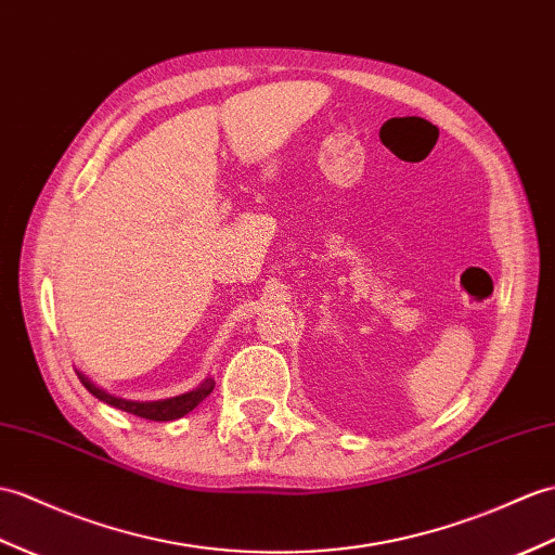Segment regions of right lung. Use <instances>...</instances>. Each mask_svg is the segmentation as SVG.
I'll list each match as a JSON object with an SVG mask.
<instances>
[{"mask_svg": "<svg viewBox=\"0 0 555 555\" xmlns=\"http://www.w3.org/2000/svg\"><path fill=\"white\" fill-rule=\"evenodd\" d=\"M77 378L85 385V388L92 392L101 402H106L108 406H115L120 411H127V414L139 416V418H149V421H177L186 416L189 411L196 409L205 397H208L215 388V380L208 376L205 378L198 388H193L184 395H177V397H167V399H156V402H137V399H125V397H115L108 390L99 388V385L87 378L82 371H77Z\"/></svg>", "mask_w": 555, "mask_h": 555, "instance_id": "add662e5", "label": "right lung"}]
</instances>
